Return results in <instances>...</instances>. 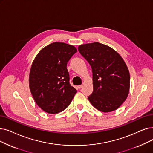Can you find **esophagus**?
I'll list each match as a JSON object with an SVG mask.
<instances>
[{
  "instance_id": "34e87169",
  "label": "esophagus",
  "mask_w": 153,
  "mask_h": 153,
  "mask_svg": "<svg viewBox=\"0 0 153 153\" xmlns=\"http://www.w3.org/2000/svg\"><path fill=\"white\" fill-rule=\"evenodd\" d=\"M82 87H83V85H79L77 86V88H78L79 89H81Z\"/></svg>"
}]
</instances>
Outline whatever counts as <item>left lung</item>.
I'll list each match as a JSON object with an SVG mask.
<instances>
[{
  "label": "left lung",
  "instance_id": "obj_1",
  "mask_svg": "<svg viewBox=\"0 0 153 153\" xmlns=\"http://www.w3.org/2000/svg\"><path fill=\"white\" fill-rule=\"evenodd\" d=\"M78 51L92 68L90 102L104 112L115 111L125 101L129 91V72L123 58L113 49L97 42L79 45Z\"/></svg>",
  "mask_w": 153,
  "mask_h": 153
}]
</instances>
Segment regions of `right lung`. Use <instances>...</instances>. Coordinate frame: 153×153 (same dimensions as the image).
I'll use <instances>...</instances> for the list:
<instances>
[{
    "label": "right lung",
    "instance_id": "right-lung-1",
    "mask_svg": "<svg viewBox=\"0 0 153 153\" xmlns=\"http://www.w3.org/2000/svg\"><path fill=\"white\" fill-rule=\"evenodd\" d=\"M77 52L74 46L53 42L40 51L32 64L29 88L39 107L49 114L67 108L76 94L69 83L68 62Z\"/></svg>",
    "mask_w": 153,
    "mask_h": 153
}]
</instances>
